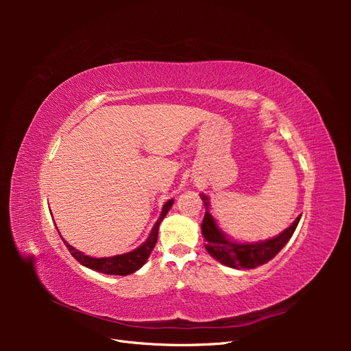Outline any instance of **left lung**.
Here are the masks:
<instances>
[{
    "instance_id": "obj_1",
    "label": "left lung",
    "mask_w": 351,
    "mask_h": 351,
    "mask_svg": "<svg viewBox=\"0 0 351 351\" xmlns=\"http://www.w3.org/2000/svg\"><path fill=\"white\" fill-rule=\"evenodd\" d=\"M200 197L206 208L205 218L202 222V236L205 239V249L215 261L234 269H253L274 259L294 234L302 217H297L289 228H285L272 239L252 243L237 241L231 240L219 228L217 219L209 212V197L204 193H200Z\"/></svg>"
}]
</instances>
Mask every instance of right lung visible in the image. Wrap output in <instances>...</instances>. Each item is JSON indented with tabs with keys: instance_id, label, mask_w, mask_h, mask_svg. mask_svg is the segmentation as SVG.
Returning <instances> with one entry per match:
<instances>
[{
	"instance_id": "add662e5",
	"label": "right lung",
	"mask_w": 351,
	"mask_h": 351,
	"mask_svg": "<svg viewBox=\"0 0 351 351\" xmlns=\"http://www.w3.org/2000/svg\"><path fill=\"white\" fill-rule=\"evenodd\" d=\"M174 204V199H169L168 202H165L161 215H159L158 221L155 222V226L152 227L149 237L146 239V241H143L139 247H136L132 252H127L123 254H115V256H108V258H92L89 254H84L82 252H79L77 249H74L73 246L62 239L64 244L67 246L69 252L71 253V256L76 259L83 267H86L89 269H93L97 272H102V274H108V275H129L136 272L137 269H141L143 265L146 263L149 254L152 253L156 240H158V230H159V224L161 221L165 218V215L168 214V210L171 209ZM60 234V232H58Z\"/></svg>"
}]
</instances>
